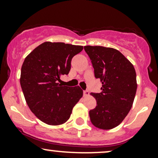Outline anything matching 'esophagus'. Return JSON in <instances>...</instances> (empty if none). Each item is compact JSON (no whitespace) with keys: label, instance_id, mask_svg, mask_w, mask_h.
<instances>
[{"label":"esophagus","instance_id":"esophagus-1","mask_svg":"<svg viewBox=\"0 0 158 158\" xmlns=\"http://www.w3.org/2000/svg\"><path fill=\"white\" fill-rule=\"evenodd\" d=\"M83 95H84L85 97L89 96V91L88 90H85V91H83Z\"/></svg>","mask_w":158,"mask_h":158}]
</instances>
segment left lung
Wrapping results in <instances>:
<instances>
[{"instance_id":"obj_1","label":"left lung","mask_w":158,"mask_h":158,"mask_svg":"<svg viewBox=\"0 0 158 158\" xmlns=\"http://www.w3.org/2000/svg\"><path fill=\"white\" fill-rule=\"evenodd\" d=\"M102 82L100 93H91L97 106L89 111L91 123L97 128L110 130L124 119L133 106L137 81L135 68L118 50L102 46H85Z\"/></svg>"}]
</instances>
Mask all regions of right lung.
Masks as SVG:
<instances>
[{
  "label": "right lung",
  "mask_w": 158,
  "mask_h": 158,
  "mask_svg": "<svg viewBox=\"0 0 158 158\" xmlns=\"http://www.w3.org/2000/svg\"><path fill=\"white\" fill-rule=\"evenodd\" d=\"M83 49L80 45L45 42L25 58L21 68V88L29 108L44 123H65L83 97L78 85L70 88L58 83L61 75L69 74L72 58Z\"/></svg>",
  "instance_id": "obj_1"
}]
</instances>
